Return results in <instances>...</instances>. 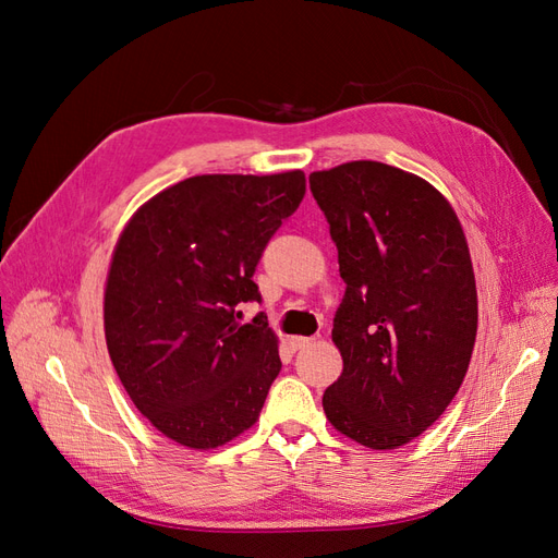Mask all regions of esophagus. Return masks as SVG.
Listing matches in <instances>:
<instances>
[{"label":"esophagus","instance_id":"obj_1","mask_svg":"<svg viewBox=\"0 0 558 558\" xmlns=\"http://www.w3.org/2000/svg\"><path fill=\"white\" fill-rule=\"evenodd\" d=\"M312 344V337H291V347L298 351V349H305Z\"/></svg>","mask_w":558,"mask_h":558}]
</instances>
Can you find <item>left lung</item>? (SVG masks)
Here are the masks:
<instances>
[{
	"instance_id": "8db88e82",
	"label": "left lung",
	"mask_w": 558,
	"mask_h": 558,
	"mask_svg": "<svg viewBox=\"0 0 558 558\" xmlns=\"http://www.w3.org/2000/svg\"><path fill=\"white\" fill-rule=\"evenodd\" d=\"M347 283L332 342L342 375L324 393L335 430L398 449L442 416L477 337V286L447 197L412 172L353 160L312 172Z\"/></svg>"
}]
</instances>
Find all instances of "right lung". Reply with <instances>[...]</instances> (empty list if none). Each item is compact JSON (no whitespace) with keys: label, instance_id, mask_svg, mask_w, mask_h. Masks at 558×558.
I'll use <instances>...</instances> for the list:
<instances>
[{"label":"right lung","instance_id":"obj_1","mask_svg":"<svg viewBox=\"0 0 558 558\" xmlns=\"http://www.w3.org/2000/svg\"><path fill=\"white\" fill-rule=\"evenodd\" d=\"M305 197V172L202 174L132 214L105 286V337L130 400L165 437L216 449L256 424L277 379L279 337L253 272Z\"/></svg>","mask_w":558,"mask_h":558}]
</instances>
